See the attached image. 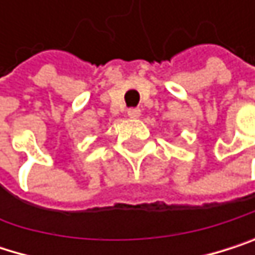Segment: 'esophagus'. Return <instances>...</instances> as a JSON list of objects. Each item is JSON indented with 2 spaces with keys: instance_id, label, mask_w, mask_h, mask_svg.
<instances>
[{
  "instance_id": "obj_1",
  "label": "esophagus",
  "mask_w": 255,
  "mask_h": 255,
  "mask_svg": "<svg viewBox=\"0 0 255 255\" xmlns=\"http://www.w3.org/2000/svg\"><path fill=\"white\" fill-rule=\"evenodd\" d=\"M128 116H129L130 119H138V117L141 116V110H139V108H129V110H128Z\"/></svg>"
}]
</instances>
